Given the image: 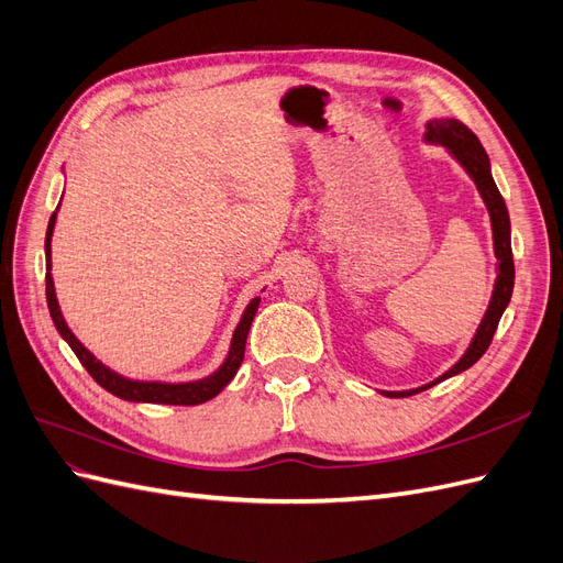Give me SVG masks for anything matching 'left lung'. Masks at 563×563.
<instances>
[{"instance_id": "obj_1", "label": "left lung", "mask_w": 563, "mask_h": 563, "mask_svg": "<svg viewBox=\"0 0 563 563\" xmlns=\"http://www.w3.org/2000/svg\"><path fill=\"white\" fill-rule=\"evenodd\" d=\"M424 139L430 143H441L451 150V155L465 166V172L472 176V180L479 187V192L486 201L488 213H490V225H493V246H496V258H498V279L496 288H493V298L486 310V317L482 321L479 331H476L470 350L463 354L451 371H446L444 376L437 378L434 383L418 387V389H408V391H385L387 397H411L418 395L422 389H430L437 383L446 380L455 373L470 368L482 360V354L488 350L493 335H496V329L500 323V317L507 308L509 298H512V288H515V258H512V242H509V213L505 207V199L498 190L496 180L490 176V162L486 150L482 147L479 139L457 119H432L428 124V133Z\"/></svg>"}]
</instances>
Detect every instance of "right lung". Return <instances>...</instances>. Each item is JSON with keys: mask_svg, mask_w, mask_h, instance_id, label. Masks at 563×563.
I'll use <instances>...</instances> for the list:
<instances>
[{"mask_svg": "<svg viewBox=\"0 0 563 563\" xmlns=\"http://www.w3.org/2000/svg\"><path fill=\"white\" fill-rule=\"evenodd\" d=\"M54 225H56V211L54 216L48 218V228H46V242H44V249H46V302H48V312H51V319H54L58 333L67 340V345L73 347V352L77 354V360L81 362V366L87 368L91 373V378L108 389L110 395L119 397V399H126V401H145V404H172V406H197V404H203L213 399L220 389H223L232 378L234 373L240 371L242 362H244V350H246V335H249V329H251V321L255 317V312H258V305H261V298H253L251 305L246 308L240 327H236L234 331V338H232V347H230V354L225 364L220 366L213 376L203 378V380H195V383H145V380H129L124 376H119V373L110 371L108 366L100 364L96 356L84 347L79 340L73 335V331L67 329V323L60 314V308H58V300H56V288H54V279H51V232H54Z\"/></svg>", "mask_w": 563, "mask_h": 563, "instance_id": "obj_1", "label": "right lung"}]
</instances>
